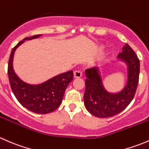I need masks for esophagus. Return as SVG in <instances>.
Here are the masks:
<instances>
[{
    "label": "esophagus",
    "mask_w": 149,
    "mask_h": 149,
    "mask_svg": "<svg viewBox=\"0 0 149 149\" xmlns=\"http://www.w3.org/2000/svg\"><path fill=\"white\" fill-rule=\"evenodd\" d=\"M75 78H81L82 77V73L81 70H76L73 73Z\"/></svg>",
    "instance_id": "34e87169"
}]
</instances>
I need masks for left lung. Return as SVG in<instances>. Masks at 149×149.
I'll use <instances>...</instances> for the list:
<instances>
[{
    "mask_svg": "<svg viewBox=\"0 0 149 149\" xmlns=\"http://www.w3.org/2000/svg\"><path fill=\"white\" fill-rule=\"evenodd\" d=\"M118 58L127 63V85L118 94H110L104 88L98 70L95 68L86 70L84 104L87 110L98 118H109L118 115L131 102L136 94L139 81L140 61L136 52L125 44Z\"/></svg>",
    "mask_w": 149,
    "mask_h": 149,
    "instance_id": "obj_1",
    "label": "left lung"
}]
</instances>
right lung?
Here are the masks:
<instances>
[{
  "label": "right lung",
  "mask_w": 149,
  "mask_h": 149,
  "mask_svg": "<svg viewBox=\"0 0 149 149\" xmlns=\"http://www.w3.org/2000/svg\"><path fill=\"white\" fill-rule=\"evenodd\" d=\"M42 34L26 37L19 42L10 52L8 65V75L12 91L19 103L25 108L37 114H47L55 111L62 102L65 91L73 79V73L70 70L55 76L40 85H30L22 81L14 73L13 58L15 50L24 40L35 39Z\"/></svg>",
  "instance_id": "add662e5"
}]
</instances>
